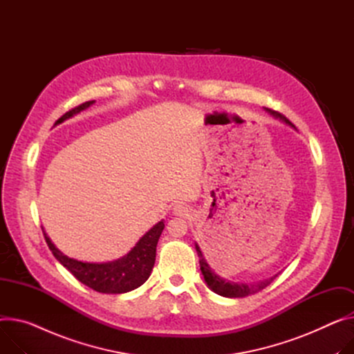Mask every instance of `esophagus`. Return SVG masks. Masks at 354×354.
Segmentation results:
<instances>
[{"mask_svg": "<svg viewBox=\"0 0 354 354\" xmlns=\"http://www.w3.org/2000/svg\"><path fill=\"white\" fill-rule=\"evenodd\" d=\"M173 214L177 216H187L188 215V208L184 204H177L173 208Z\"/></svg>", "mask_w": 354, "mask_h": 354, "instance_id": "1", "label": "esophagus"}]
</instances>
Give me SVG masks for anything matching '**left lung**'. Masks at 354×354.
Segmentation results:
<instances>
[{
    "label": "left lung",
    "instance_id": "8db88e82",
    "mask_svg": "<svg viewBox=\"0 0 354 354\" xmlns=\"http://www.w3.org/2000/svg\"><path fill=\"white\" fill-rule=\"evenodd\" d=\"M265 112H268L269 115L274 116L275 119H278L279 122L290 126L295 129V126L285 118L282 116L281 113L275 112V111H270V109H266L265 107ZM196 250H197V254H198V258H200V269H201V274L204 277V281L207 283V286L215 292L216 295L220 296H224V297H245L248 295H254L259 290H262L263 288H266L272 281H274L278 275L272 277L269 279H265V281H259V282H254V283H241V282H232V281H228L225 278H221L220 275H216L215 272L211 269V266L208 265L205 257L203 255V251L200 250L198 243L196 242Z\"/></svg>",
    "mask_w": 354,
    "mask_h": 354
}]
</instances>
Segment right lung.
Wrapping results in <instances>:
<instances>
[{"label": "right lung", "mask_w": 354, "mask_h": 354, "mask_svg": "<svg viewBox=\"0 0 354 354\" xmlns=\"http://www.w3.org/2000/svg\"><path fill=\"white\" fill-rule=\"evenodd\" d=\"M93 103L95 100H89L72 109L55 122V126L85 111ZM162 230H165V221L161 220L136 242V245L124 257L119 259L111 262H84L62 254L53 245V242L42 228L46 243L53 257L79 282L100 293H126L142 286L149 279L156 261V247Z\"/></svg>", "instance_id": "add662e5"}]
</instances>
